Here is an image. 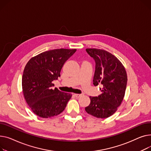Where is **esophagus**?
<instances>
[{"label": "esophagus", "instance_id": "34e87169", "mask_svg": "<svg viewBox=\"0 0 151 151\" xmlns=\"http://www.w3.org/2000/svg\"><path fill=\"white\" fill-rule=\"evenodd\" d=\"M74 96H75V97H77V98H78V97L82 96V94H74Z\"/></svg>", "mask_w": 151, "mask_h": 151}]
</instances>
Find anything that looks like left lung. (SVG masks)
<instances>
[{"label":"left lung","mask_w":151,"mask_h":151,"mask_svg":"<svg viewBox=\"0 0 151 151\" xmlns=\"http://www.w3.org/2000/svg\"><path fill=\"white\" fill-rule=\"evenodd\" d=\"M96 62L93 84H101L102 93L90 96V104L85 111L98 118H107L118 110L125 95L127 76L124 66L111 53L99 49H86Z\"/></svg>","instance_id":"1"}]
</instances>
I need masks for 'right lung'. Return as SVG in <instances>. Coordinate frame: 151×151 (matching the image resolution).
Returning <instances> with one entry per match:
<instances>
[{
	"label": "right lung",
	"instance_id": "right-lung-1",
	"mask_svg": "<svg viewBox=\"0 0 151 151\" xmlns=\"http://www.w3.org/2000/svg\"><path fill=\"white\" fill-rule=\"evenodd\" d=\"M76 49H57L41 53L30 58L22 75V92L32 111L42 118L57 116L65 110L72 94L55 88L52 81L60 76L65 61Z\"/></svg>",
	"mask_w": 151,
	"mask_h": 151
}]
</instances>
